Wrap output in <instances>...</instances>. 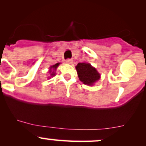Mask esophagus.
Here are the masks:
<instances>
[{
  "label": "esophagus",
  "mask_w": 146,
  "mask_h": 146,
  "mask_svg": "<svg viewBox=\"0 0 146 146\" xmlns=\"http://www.w3.org/2000/svg\"><path fill=\"white\" fill-rule=\"evenodd\" d=\"M66 62L68 64H71L73 63V60L70 59V58H68V59L66 60Z\"/></svg>",
  "instance_id": "obj_1"
}]
</instances>
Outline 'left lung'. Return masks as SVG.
Instances as JSON below:
<instances>
[{"label":"left lung","instance_id":"left-lung-1","mask_svg":"<svg viewBox=\"0 0 146 146\" xmlns=\"http://www.w3.org/2000/svg\"><path fill=\"white\" fill-rule=\"evenodd\" d=\"M76 68L79 79L85 85H92L100 78V74L96 68L88 63H78Z\"/></svg>","mask_w":146,"mask_h":146}]
</instances>
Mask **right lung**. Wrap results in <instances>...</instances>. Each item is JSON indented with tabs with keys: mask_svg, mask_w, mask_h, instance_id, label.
<instances>
[{
	"mask_svg": "<svg viewBox=\"0 0 146 146\" xmlns=\"http://www.w3.org/2000/svg\"><path fill=\"white\" fill-rule=\"evenodd\" d=\"M59 63H58V64H56L55 65H53L52 66H51V67H50V69H49V70H48V72H49V73H50V76H51V77H53V76H55V70H56V68H57V67H58V66H59ZM51 77H49V78H51Z\"/></svg>",
	"mask_w": 146,
	"mask_h": 146,
	"instance_id": "right-lung-1",
	"label": "right lung"
}]
</instances>
